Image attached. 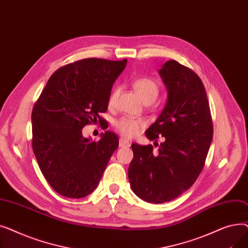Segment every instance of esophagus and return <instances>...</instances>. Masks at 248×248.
<instances>
[{"mask_svg":"<svg viewBox=\"0 0 248 248\" xmlns=\"http://www.w3.org/2000/svg\"><path fill=\"white\" fill-rule=\"evenodd\" d=\"M120 147L121 148H127L129 147V141L124 140V139H120Z\"/></svg>","mask_w":248,"mask_h":248,"instance_id":"1","label":"esophagus"}]
</instances>
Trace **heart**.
Masks as SVG:
<instances>
[{
  "label": "heart",
  "mask_w": 248,
  "mask_h": 248,
  "mask_svg": "<svg viewBox=\"0 0 248 248\" xmlns=\"http://www.w3.org/2000/svg\"><path fill=\"white\" fill-rule=\"evenodd\" d=\"M133 86L138 95L146 103L153 102L159 94V85L150 77H140L133 82ZM119 88H114L108 99V107H113L115 100L119 96ZM145 122L132 116H123L115 121L114 127L117 132L125 138H134L138 136L141 129L145 127Z\"/></svg>",
  "instance_id": "obj_1"
}]
</instances>
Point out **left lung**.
Returning <instances> with one entry per match:
<instances>
[{
	"label": "left lung",
	"mask_w": 248,
	"mask_h": 248,
	"mask_svg": "<svg viewBox=\"0 0 248 248\" xmlns=\"http://www.w3.org/2000/svg\"><path fill=\"white\" fill-rule=\"evenodd\" d=\"M159 73L168 98L146 136L155 141L163 137L165 141L157 153L152 145L132 144L134 158L127 173L134 193L154 204L174 200L195 183L213 138L209 102L200 77L176 60L164 63Z\"/></svg>",
	"instance_id": "1"
}]
</instances>
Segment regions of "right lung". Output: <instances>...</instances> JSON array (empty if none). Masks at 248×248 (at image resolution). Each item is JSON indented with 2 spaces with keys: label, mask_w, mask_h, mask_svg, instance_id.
Segmentation results:
<instances>
[{
  "label": "right lung",
  "mask_w": 248,
  "mask_h": 248,
  "mask_svg": "<svg viewBox=\"0 0 248 248\" xmlns=\"http://www.w3.org/2000/svg\"><path fill=\"white\" fill-rule=\"evenodd\" d=\"M126 59L87 58L51 75L32 110V148L50 186L68 198L93 192L119 138L107 131L97 141L82 136L86 124L103 119L115 79Z\"/></svg>",
  "instance_id": "add662e5"
}]
</instances>
